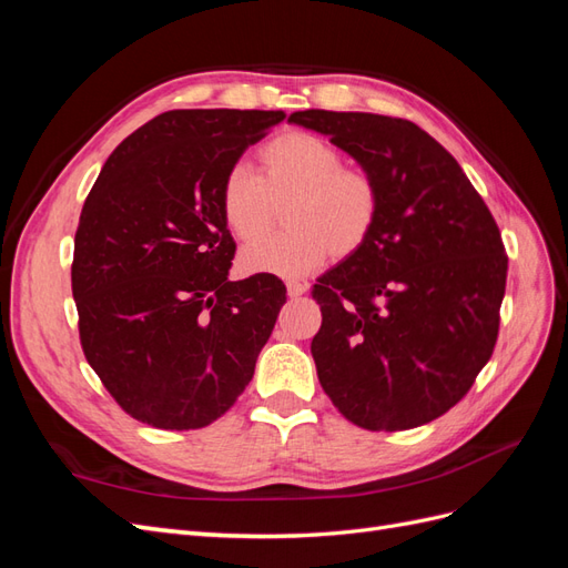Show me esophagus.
Wrapping results in <instances>:
<instances>
[{
	"label": "esophagus",
	"instance_id": "obj_1",
	"mask_svg": "<svg viewBox=\"0 0 568 568\" xmlns=\"http://www.w3.org/2000/svg\"><path fill=\"white\" fill-rule=\"evenodd\" d=\"M286 291H288L291 298H298V296H303L305 291H307V284L296 282V280H288V282H286Z\"/></svg>",
	"mask_w": 568,
	"mask_h": 568
}]
</instances>
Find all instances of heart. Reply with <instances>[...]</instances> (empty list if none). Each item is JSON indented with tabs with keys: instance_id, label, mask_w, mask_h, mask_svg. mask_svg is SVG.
Masks as SVG:
<instances>
[{
	"instance_id": "heart-1",
	"label": "heart",
	"mask_w": 568,
	"mask_h": 568,
	"mask_svg": "<svg viewBox=\"0 0 568 568\" xmlns=\"http://www.w3.org/2000/svg\"><path fill=\"white\" fill-rule=\"evenodd\" d=\"M284 205V232L246 246L248 274L301 277L326 257L355 255L376 230L382 189L367 170L348 168L343 153L311 132H284L257 151L255 175L234 165L220 186V215L244 244L263 239Z\"/></svg>"
}]
</instances>
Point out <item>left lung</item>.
<instances>
[{
    "instance_id": "8db88e82",
    "label": "left lung",
    "mask_w": 568,
    "mask_h": 568,
    "mask_svg": "<svg viewBox=\"0 0 568 568\" xmlns=\"http://www.w3.org/2000/svg\"><path fill=\"white\" fill-rule=\"evenodd\" d=\"M382 189L369 242L317 280L313 357L348 422L405 432L457 405L490 359L507 253L488 205L432 134L403 118L307 109Z\"/></svg>"
}]
</instances>
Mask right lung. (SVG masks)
Segmentation results:
<instances>
[{
  "label": "right lung",
  "instance_id": "1",
  "mask_svg": "<svg viewBox=\"0 0 568 568\" xmlns=\"http://www.w3.org/2000/svg\"><path fill=\"white\" fill-rule=\"evenodd\" d=\"M284 111H165L118 144L82 205L73 298L84 357L130 417L203 428L236 403L286 303L274 274L230 282L220 186Z\"/></svg>",
  "mask_w": 568,
  "mask_h": 568
}]
</instances>
